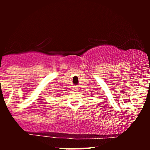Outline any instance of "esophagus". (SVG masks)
Wrapping results in <instances>:
<instances>
[{
    "instance_id": "obj_1",
    "label": "esophagus",
    "mask_w": 150,
    "mask_h": 150,
    "mask_svg": "<svg viewBox=\"0 0 150 150\" xmlns=\"http://www.w3.org/2000/svg\"><path fill=\"white\" fill-rule=\"evenodd\" d=\"M72 90H73V91H78V88L75 87V88H73V89H72Z\"/></svg>"
}]
</instances>
